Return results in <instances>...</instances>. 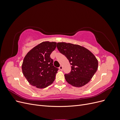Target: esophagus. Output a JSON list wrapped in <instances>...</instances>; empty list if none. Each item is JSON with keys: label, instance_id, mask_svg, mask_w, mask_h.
I'll list each match as a JSON object with an SVG mask.
<instances>
[{"label": "esophagus", "instance_id": "obj_1", "mask_svg": "<svg viewBox=\"0 0 120 120\" xmlns=\"http://www.w3.org/2000/svg\"><path fill=\"white\" fill-rule=\"evenodd\" d=\"M59 68H60V71H63V67L61 66H60V67Z\"/></svg>", "mask_w": 120, "mask_h": 120}]
</instances>
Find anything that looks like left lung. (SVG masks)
<instances>
[{
    "label": "left lung",
    "mask_w": 120,
    "mask_h": 120,
    "mask_svg": "<svg viewBox=\"0 0 120 120\" xmlns=\"http://www.w3.org/2000/svg\"><path fill=\"white\" fill-rule=\"evenodd\" d=\"M57 48L71 65V71L64 75L66 81L75 87L88 83L98 68V61L94 54L85 47L70 43L58 42Z\"/></svg>",
    "instance_id": "left-lung-1"
}]
</instances>
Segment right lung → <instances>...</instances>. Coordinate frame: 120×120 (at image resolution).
<instances>
[{
  "instance_id": "1",
  "label": "right lung",
  "mask_w": 120,
  "mask_h": 120,
  "mask_svg": "<svg viewBox=\"0 0 120 120\" xmlns=\"http://www.w3.org/2000/svg\"><path fill=\"white\" fill-rule=\"evenodd\" d=\"M56 46V42L43 41L32 49L25 56L22 71L31 85L43 89L54 81L59 68L53 66V61L50 55Z\"/></svg>"
}]
</instances>
